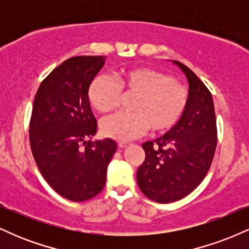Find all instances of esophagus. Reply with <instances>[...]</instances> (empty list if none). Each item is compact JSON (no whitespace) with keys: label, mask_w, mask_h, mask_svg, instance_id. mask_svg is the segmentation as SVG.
<instances>
[{"label":"esophagus","mask_w":249,"mask_h":249,"mask_svg":"<svg viewBox=\"0 0 249 249\" xmlns=\"http://www.w3.org/2000/svg\"><path fill=\"white\" fill-rule=\"evenodd\" d=\"M118 146L121 147V148H125L127 146V142H118Z\"/></svg>","instance_id":"34e87169"}]
</instances>
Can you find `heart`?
I'll return each mask as SVG.
<instances>
[{
  "mask_svg": "<svg viewBox=\"0 0 249 249\" xmlns=\"http://www.w3.org/2000/svg\"><path fill=\"white\" fill-rule=\"evenodd\" d=\"M122 91L136 95L130 105L133 112H116L101 122L102 133L121 142L142 136L148 127L157 133L170 130L188 102L184 85L150 68L125 70L117 81L107 75L96 77L89 88V101L97 111L107 112L117 107Z\"/></svg>",
  "mask_w": 249,
  "mask_h": 249,
  "instance_id": "obj_1",
  "label": "heart"
}]
</instances>
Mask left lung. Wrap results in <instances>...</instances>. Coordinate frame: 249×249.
Masks as SVG:
<instances>
[{"mask_svg": "<svg viewBox=\"0 0 249 249\" xmlns=\"http://www.w3.org/2000/svg\"><path fill=\"white\" fill-rule=\"evenodd\" d=\"M173 63L187 77V107L167 133L142 145L145 160L137 171V182L144 196L160 204L182 199L199 186L218 142L212 93L190 68Z\"/></svg>", "mask_w": 249, "mask_h": 249, "instance_id": "1", "label": "left lung"}]
</instances>
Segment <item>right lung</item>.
<instances>
[{
  "mask_svg": "<svg viewBox=\"0 0 249 249\" xmlns=\"http://www.w3.org/2000/svg\"><path fill=\"white\" fill-rule=\"evenodd\" d=\"M105 59H67L43 79L34 99L29 124L34 159L45 181L71 201H85L101 192L117 150L110 138L88 141L97 132L89 88Z\"/></svg>",
  "mask_w": 249,
  "mask_h": 249,
  "instance_id": "add662e5",
  "label": "right lung"
}]
</instances>
